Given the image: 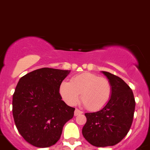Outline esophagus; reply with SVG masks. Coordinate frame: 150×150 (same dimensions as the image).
I'll list each match as a JSON object with an SVG mask.
<instances>
[{
    "mask_svg": "<svg viewBox=\"0 0 150 150\" xmlns=\"http://www.w3.org/2000/svg\"><path fill=\"white\" fill-rule=\"evenodd\" d=\"M83 114V112L81 111V110H78V109H75V113H74V115L78 116V115H79V114Z\"/></svg>",
    "mask_w": 150,
    "mask_h": 150,
    "instance_id": "34e87169",
    "label": "esophagus"
}]
</instances>
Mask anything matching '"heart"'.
<instances>
[{
  "instance_id": "1",
  "label": "heart",
  "mask_w": 150,
  "mask_h": 150,
  "mask_svg": "<svg viewBox=\"0 0 150 150\" xmlns=\"http://www.w3.org/2000/svg\"><path fill=\"white\" fill-rule=\"evenodd\" d=\"M63 100L69 105L81 99L90 110H98L110 101L112 93L111 84L106 78L90 72H83L72 77L70 82L63 81L59 87Z\"/></svg>"
}]
</instances>
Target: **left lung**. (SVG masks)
<instances>
[{
	"mask_svg": "<svg viewBox=\"0 0 150 150\" xmlns=\"http://www.w3.org/2000/svg\"><path fill=\"white\" fill-rule=\"evenodd\" d=\"M111 84L110 101L100 110L86 113L87 122L82 134L90 144L98 147L116 145L128 134L134 117L133 92L122 78L102 71Z\"/></svg>",
	"mask_w": 150,
	"mask_h": 150,
	"instance_id": "1",
	"label": "left lung"
}]
</instances>
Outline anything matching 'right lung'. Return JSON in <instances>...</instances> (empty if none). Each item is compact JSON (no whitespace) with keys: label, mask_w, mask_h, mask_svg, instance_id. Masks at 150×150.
<instances>
[{"label":"right lung","mask_w":150,"mask_h":150,"mask_svg":"<svg viewBox=\"0 0 150 150\" xmlns=\"http://www.w3.org/2000/svg\"><path fill=\"white\" fill-rule=\"evenodd\" d=\"M70 70L39 69L19 79L13 96L16 128L27 142L49 147L59 141L75 108L62 100L59 87Z\"/></svg>","instance_id":"obj_1"}]
</instances>
